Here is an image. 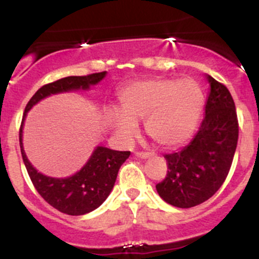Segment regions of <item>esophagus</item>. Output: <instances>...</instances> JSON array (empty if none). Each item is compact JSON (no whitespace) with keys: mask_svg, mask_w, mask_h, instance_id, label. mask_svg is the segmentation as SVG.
<instances>
[{"mask_svg":"<svg viewBox=\"0 0 259 259\" xmlns=\"http://www.w3.org/2000/svg\"><path fill=\"white\" fill-rule=\"evenodd\" d=\"M136 156L141 157V159H147V157H151L152 154L151 152H146V151H136Z\"/></svg>","mask_w":259,"mask_h":259,"instance_id":"esophagus-1","label":"esophagus"}]
</instances>
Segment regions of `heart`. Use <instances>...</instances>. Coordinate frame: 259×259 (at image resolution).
I'll return each mask as SVG.
<instances>
[{"label": "heart", "instance_id": "obj_1", "mask_svg": "<svg viewBox=\"0 0 259 259\" xmlns=\"http://www.w3.org/2000/svg\"><path fill=\"white\" fill-rule=\"evenodd\" d=\"M205 95L191 78L150 77L124 86L119 93L122 114L113 115L120 134L132 136L136 123L145 120V131L162 147L184 144L201 118Z\"/></svg>", "mask_w": 259, "mask_h": 259}]
</instances>
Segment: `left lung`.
<instances>
[{
	"mask_svg": "<svg viewBox=\"0 0 259 259\" xmlns=\"http://www.w3.org/2000/svg\"><path fill=\"white\" fill-rule=\"evenodd\" d=\"M207 80L211 90L201 127L183 150L164 155L168 173L156 184L160 197L176 207H194L211 198L225 182L235 154V103L224 83L211 76Z\"/></svg>",
	"mask_w": 259,
	"mask_h": 259,
	"instance_id": "8db88e82",
	"label": "left lung"
}]
</instances>
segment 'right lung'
I'll return each instance as SVG.
<instances>
[{
	"label": "right lung",
	"mask_w": 259,
	"mask_h": 259,
	"mask_svg": "<svg viewBox=\"0 0 259 259\" xmlns=\"http://www.w3.org/2000/svg\"><path fill=\"white\" fill-rule=\"evenodd\" d=\"M105 71L97 73H90L86 76H68L60 78L51 83L43 85L35 94L31 97L25 107L23 120H21L19 140H20L21 156L28 170L33 186L44 198L47 203L56 210L72 216L85 215L90 211L99 207L105 201L112 191L117 179L120 165L128 159L131 151H114L107 147H97L88 164L78 173L70 178L57 179L46 177L38 173L29 162L25 152L23 150V123L28 110L39 100L44 99L51 94H57L63 91L77 90V89L90 88L91 85L99 82L105 76Z\"/></svg>",
	"instance_id": "right-lung-1"
}]
</instances>
